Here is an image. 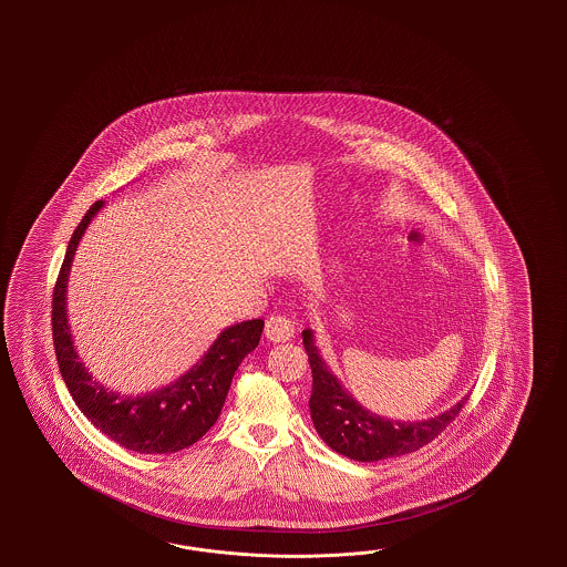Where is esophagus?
I'll return each mask as SVG.
<instances>
[{
	"instance_id": "esophagus-1",
	"label": "esophagus",
	"mask_w": 567,
	"mask_h": 567,
	"mask_svg": "<svg viewBox=\"0 0 567 567\" xmlns=\"http://www.w3.org/2000/svg\"><path fill=\"white\" fill-rule=\"evenodd\" d=\"M295 334V324L287 316H270L266 320V337L272 343H287Z\"/></svg>"
}]
</instances>
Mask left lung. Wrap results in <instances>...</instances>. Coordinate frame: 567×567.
Here are the masks:
<instances>
[{
    "label": "left lung",
    "mask_w": 567,
    "mask_h": 567,
    "mask_svg": "<svg viewBox=\"0 0 567 567\" xmlns=\"http://www.w3.org/2000/svg\"><path fill=\"white\" fill-rule=\"evenodd\" d=\"M303 347L311 365L309 412L313 426L330 449L355 462H380L396 455H408L432 443L460 415L465 401L424 422L384 420L363 410L360 403L341 386L337 377L313 347L311 330H303Z\"/></svg>",
    "instance_id": "obj_1"
}]
</instances>
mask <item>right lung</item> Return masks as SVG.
<instances>
[{"label": "right lung", "mask_w": 567, "mask_h": 567, "mask_svg": "<svg viewBox=\"0 0 567 567\" xmlns=\"http://www.w3.org/2000/svg\"><path fill=\"white\" fill-rule=\"evenodd\" d=\"M102 207L103 202H95L74 228L55 278L52 299L55 360L74 403L105 436L135 453H176L197 443L216 424L240 361L258 347L264 320H247L226 328L204 360L174 384L155 393L126 396L103 389L79 361L66 320L70 261L91 218Z\"/></svg>", "instance_id": "right-lung-1"}]
</instances>
